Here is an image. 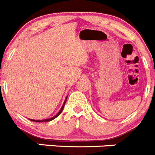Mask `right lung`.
<instances>
[{"mask_svg": "<svg viewBox=\"0 0 155 155\" xmlns=\"http://www.w3.org/2000/svg\"><path fill=\"white\" fill-rule=\"evenodd\" d=\"M66 100H67V97H66V99H65V102H64L63 105H62V108H61L60 111H59V112H58V114H56V115H55L54 117H51V118H48V119H44V120H32V119H29V120H31V121H35V122H47V121H50V120H53V119H55V118H56V117H57L58 116H59V114H60L61 113H62V110H63V108H64V106H65V102H66Z\"/></svg>", "mask_w": 155, "mask_h": 155, "instance_id": "right-lung-1", "label": "right lung"}]
</instances>
